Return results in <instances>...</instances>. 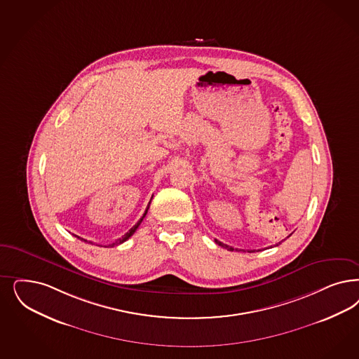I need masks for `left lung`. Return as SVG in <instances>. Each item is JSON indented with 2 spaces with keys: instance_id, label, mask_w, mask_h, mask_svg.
Returning <instances> with one entry per match:
<instances>
[{
  "instance_id": "8db88e82",
  "label": "left lung",
  "mask_w": 359,
  "mask_h": 359,
  "mask_svg": "<svg viewBox=\"0 0 359 359\" xmlns=\"http://www.w3.org/2000/svg\"><path fill=\"white\" fill-rule=\"evenodd\" d=\"M289 236H287V237H289ZM215 241H216V244H219L220 247L226 248L228 250H233V248L229 247V245H226V244H223V243H222V241H219V240H215ZM278 244H281V243H278ZM278 244H277V245H278ZM252 252H253V250H252Z\"/></svg>"
}]
</instances>
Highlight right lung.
Returning <instances> with one entry per match:
<instances>
[{"instance_id": "obj_1", "label": "right lung", "mask_w": 359, "mask_h": 359, "mask_svg": "<svg viewBox=\"0 0 359 359\" xmlns=\"http://www.w3.org/2000/svg\"><path fill=\"white\" fill-rule=\"evenodd\" d=\"M149 203H151V201H149ZM149 205H147V208H146V212H144V213H143V216H142V217H140V220H139V222H137V223H136L135 225H134V226H133V228H131V229H130V231H128V232H127V233H126V235L122 236V237H121V238H118V240H116V241H115V243H112V244H109V245H107V247H115V245H119V244H122V243H124V241H126V240H128V238H130V237H131V236H133V235H134V233H135V231H136V229H137V226H139V225H140V223H142V222H143V219H144V217H146V215H147V212H149ZM78 238H79V237H78ZM85 241H86V240H85Z\"/></svg>"}]
</instances>
